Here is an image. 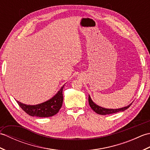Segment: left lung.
Here are the masks:
<instances>
[{"label": "left lung", "instance_id": "left-lung-1", "mask_svg": "<svg viewBox=\"0 0 150 150\" xmlns=\"http://www.w3.org/2000/svg\"><path fill=\"white\" fill-rule=\"evenodd\" d=\"M88 102H89V104L91 107V108L93 110L95 113H97L99 115H109V114H112V113H115L117 112H120V111H124L128 109V108L131 106L132 104H129L128 106L123 107V108H118V109H108V108H103L98 105L96 104L95 103H93V101L91 100V98L90 96V95H88Z\"/></svg>", "mask_w": 150, "mask_h": 150}]
</instances>
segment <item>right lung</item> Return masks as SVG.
Listing matches in <instances>:
<instances>
[{
	"label": "right lung",
	"mask_w": 150,
	"mask_h": 150,
	"mask_svg": "<svg viewBox=\"0 0 150 150\" xmlns=\"http://www.w3.org/2000/svg\"><path fill=\"white\" fill-rule=\"evenodd\" d=\"M64 86V84L52 98L42 103L36 105H27L18 100H17V103L19 106L30 116L39 117H52L58 113L60 108L62 107Z\"/></svg>",
	"instance_id": "1"
}]
</instances>
